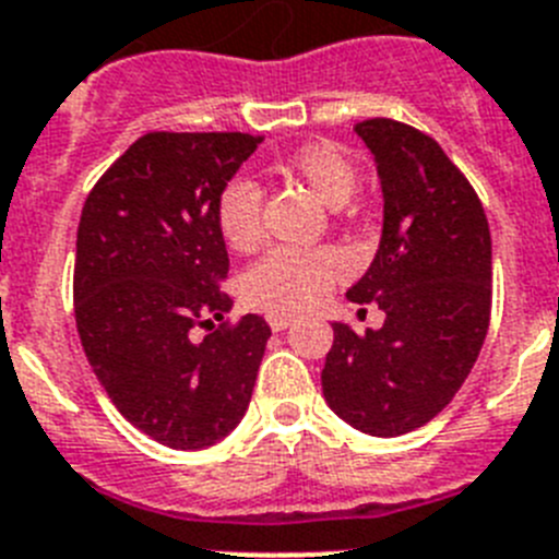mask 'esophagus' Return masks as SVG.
Wrapping results in <instances>:
<instances>
[{
    "mask_svg": "<svg viewBox=\"0 0 559 559\" xmlns=\"http://www.w3.org/2000/svg\"><path fill=\"white\" fill-rule=\"evenodd\" d=\"M266 323H270V329H273V332H284V329H289L295 323V314L270 312L266 314Z\"/></svg>",
    "mask_w": 559,
    "mask_h": 559,
    "instance_id": "esophagus-1",
    "label": "esophagus"
}]
</instances>
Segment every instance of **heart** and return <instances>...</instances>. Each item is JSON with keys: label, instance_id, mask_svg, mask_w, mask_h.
<instances>
[{"label": "heart", "instance_id": "heart-1", "mask_svg": "<svg viewBox=\"0 0 559 559\" xmlns=\"http://www.w3.org/2000/svg\"><path fill=\"white\" fill-rule=\"evenodd\" d=\"M329 207H343L360 188V168L332 143L304 145L289 159ZM264 193L250 177H233L216 199V225L233 250H250L261 239ZM348 273V255L337 247H273L241 275V295L250 307L300 312L314 307Z\"/></svg>", "mask_w": 559, "mask_h": 559}]
</instances>
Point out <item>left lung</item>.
<instances>
[{
    "instance_id": "8db88e82",
    "label": "left lung",
    "mask_w": 559,
    "mask_h": 559,
    "mask_svg": "<svg viewBox=\"0 0 559 559\" xmlns=\"http://www.w3.org/2000/svg\"><path fill=\"white\" fill-rule=\"evenodd\" d=\"M382 186V239L348 289L377 304L382 329L332 323L323 396L368 436L411 433L459 394L484 346L492 309V239L481 199L441 145L388 118L354 126Z\"/></svg>"
}]
</instances>
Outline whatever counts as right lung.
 Wrapping results in <instances>:
<instances>
[{"label": "right lung", "mask_w": 559, "mask_h": 559, "mask_svg": "<svg viewBox=\"0 0 559 559\" xmlns=\"http://www.w3.org/2000/svg\"><path fill=\"white\" fill-rule=\"evenodd\" d=\"M259 143L241 132L143 134L81 211V346L115 407L165 448H211L239 425L273 334L245 314L192 340L233 307L219 289L230 259L216 199Z\"/></svg>", "instance_id": "obj_1"}]
</instances>
